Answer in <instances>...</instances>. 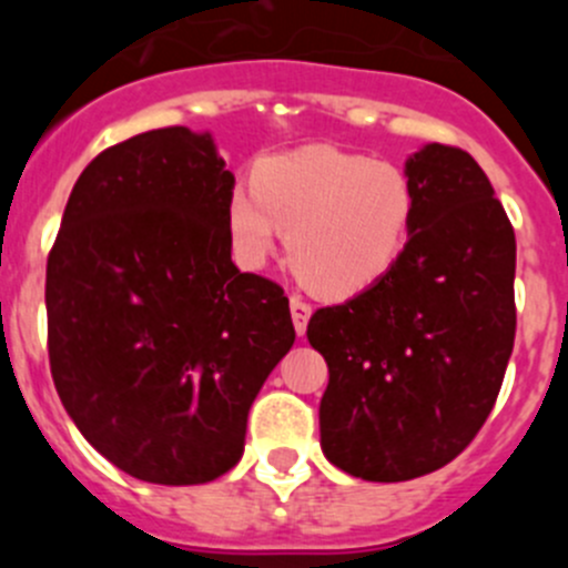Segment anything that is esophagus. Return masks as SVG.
Listing matches in <instances>:
<instances>
[{
    "mask_svg": "<svg viewBox=\"0 0 568 568\" xmlns=\"http://www.w3.org/2000/svg\"><path fill=\"white\" fill-rule=\"evenodd\" d=\"M311 313H313V307L307 305L302 296H291V318H294L296 335H305L307 321H311Z\"/></svg>",
    "mask_w": 568,
    "mask_h": 568,
    "instance_id": "34e87169",
    "label": "esophagus"
}]
</instances>
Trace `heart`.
<instances>
[{
	"label": "heart",
	"instance_id": "b5f03b06",
	"mask_svg": "<svg viewBox=\"0 0 568 568\" xmlns=\"http://www.w3.org/2000/svg\"><path fill=\"white\" fill-rule=\"evenodd\" d=\"M415 225V186L404 168L332 145L274 153L255 183L227 197V233L247 266H261L288 234L307 288L348 300L374 288L404 255Z\"/></svg>",
	"mask_w": 568,
	"mask_h": 568
}]
</instances>
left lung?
<instances>
[{"instance_id":"8db88e82","label":"left lung","mask_w":568,"mask_h":568,"mask_svg":"<svg viewBox=\"0 0 568 568\" xmlns=\"http://www.w3.org/2000/svg\"><path fill=\"white\" fill-rule=\"evenodd\" d=\"M415 225L385 280L321 307L307 341L329 368L321 450L343 473L395 484L454 462L489 417L517 332V239L462 148L406 159Z\"/></svg>"}]
</instances>
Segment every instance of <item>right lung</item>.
Instances as JSON below:
<instances>
[{"instance_id":"add662e5","label":"right lung","mask_w":568,"mask_h":568,"mask_svg":"<svg viewBox=\"0 0 568 568\" xmlns=\"http://www.w3.org/2000/svg\"><path fill=\"white\" fill-rule=\"evenodd\" d=\"M231 170L186 125L106 148L79 175L45 263L49 363L104 459L148 484H209L294 346L288 296L231 261Z\"/></svg>"}]
</instances>
